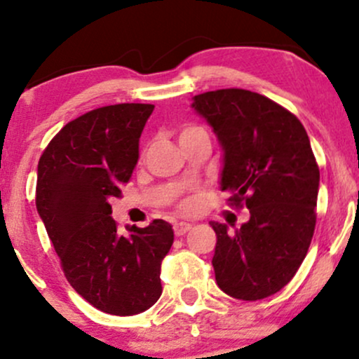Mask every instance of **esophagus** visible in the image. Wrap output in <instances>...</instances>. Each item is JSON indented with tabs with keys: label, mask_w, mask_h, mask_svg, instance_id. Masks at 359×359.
Masks as SVG:
<instances>
[{
	"label": "esophagus",
	"mask_w": 359,
	"mask_h": 359,
	"mask_svg": "<svg viewBox=\"0 0 359 359\" xmlns=\"http://www.w3.org/2000/svg\"><path fill=\"white\" fill-rule=\"evenodd\" d=\"M191 228H192V224H189V222H175L174 224V233H175V236H184L185 233L187 231H191Z\"/></svg>",
	"instance_id": "obj_1"
}]
</instances>
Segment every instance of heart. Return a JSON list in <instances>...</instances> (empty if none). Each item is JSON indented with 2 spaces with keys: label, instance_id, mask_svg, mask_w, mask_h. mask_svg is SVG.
Masks as SVG:
<instances>
[{
  "label": "heart",
  "instance_id": "1",
  "mask_svg": "<svg viewBox=\"0 0 359 359\" xmlns=\"http://www.w3.org/2000/svg\"><path fill=\"white\" fill-rule=\"evenodd\" d=\"M203 128L199 126H185L182 131H180V137H185V135H191V133H196V131H201Z\"/></svg>",
  "mask_w": 359,
  "mask_h": 359
}]
</instances>
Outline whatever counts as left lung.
Instances as JSON below:
<instances>
[{
	"label": "left lung",
	"instance_id": "8db88e82",
	"mask_svg": "<svg viewBox=\"0 0 359 359\" xmlns=\"http://www.w3.org/2000/svg\"><path fill=\"white\" fill-rule=\"evenodd\" d=\"M191 108L221 145V191L250 209V219L234 233L211 221L217 287L240 300L270 297L297 273L316 228L319 167L306 128L290 111L246 89L209 90L194 96Z\"/></svg>",
	"mask_w": 359,
	"mask_h": 359
}]
</instances>
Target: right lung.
<instances>
[{"mask_svg":"<svg viewBox=\"0 0 359 359\" xmlns=\"http://www.w3.org/2000/svg\"><path fill=\"white\" fill-rule=\"evenodd\" d=\"M154 104L104 106L67 123L45 148L36 174V211L65 278L106 314L135 316L162 295L160 265L174 243L163 219L118 233L111 197L130 180Z\"/></svg>","mask_w":359,"mask_h":359,"instance_id":"right-lung-1","label":"right lung"}]
</instances>
